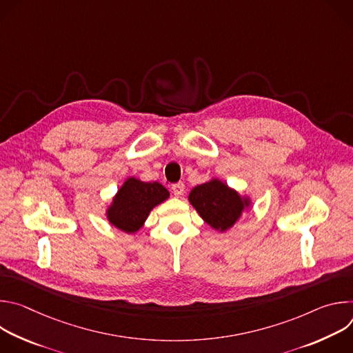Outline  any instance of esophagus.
Listing matches in <instances>:
<instances>
[{
  "label": "esophagus",
  "instance_id": "obj_1",
  "mask_svg": "<svg viewBox=\"0 0 353 353\" xmlns=\"http://www.w3.org/2000/svg\"><path fill=\"white\" fill-rule=\"evenodd\" d=\"M184 183H181V181H179V183H176V184H173L172 185V191H173V194L176 195V196H181L183 194H184Z\"/></svg>",
  "mask_w": 353,
  "mask_h": 353
}]
</instances>
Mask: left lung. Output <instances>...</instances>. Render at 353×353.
<instances>
[{"instance_id":"obj_1","label":"left lung","mask_w":353,"mask_h":353,"mask_svg":"<svg viewBox=\"0 0 353 353\" xmlns=\"http://www.w3.org/2000/svg\"><path fill=\"white\" fill-rule=\"evenodd\" d=\"M188 201L205 223L221 233L232 229L253 205L248 195L240 194L216 177L194 187Z\"/></svg>"}]
</instances>
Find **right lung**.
Here are the masks:
<instances>
[{
  "label": "right lung",
  "instance_id": "add662e5",
  "mask_svg": "<svg viewBox=\"0 0 353 353\" xmlns=\"http://www.w3.org/2000/svg\"><path fill=\"white\" fill-rule=\"evenodd\" d=\"M169 195V190L158 181L127 177L106 208V219L124 233H137L145 225L150 211L165 203Z\"/></svg>",
  "mask_w": 353,
  "mask_h": 353
}]
</instances>
